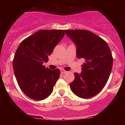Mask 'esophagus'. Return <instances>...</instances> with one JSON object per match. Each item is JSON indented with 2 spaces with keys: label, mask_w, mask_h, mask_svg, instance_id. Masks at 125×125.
<instances>
[{
  "label": "esophagus",
  "mask_w": 125,
  "mask_h": 125,
  "mask_svg": "<svg viewBox=\"0 0 125 125\" xmlns=\"http://www.w3.org/2000/svg\"><path fill=\"white\" fill-rule=\"evenodd\" d=\"M66 71L63 70V69H62V70H61V73H62V74H65V73H66Z\"/></svg>",
  "instance_id": "esophagus-1"
}]
</instances>
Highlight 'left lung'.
Instances as JSON below:
<instances>
[{"label":"left lung","mask_w":125,"mask_h":125,"mask_svg":"<svg viewBox=\"0 0 125 125\" xmlns=\"http://www.w3.org/2000/svg\"><path fill=\"white\" fill-rule=\"evenodd\" d=\"M76 47V56L84 58L82 72L74 73L71 89L78 97L88 99L97 95L106 85L112 71L113 58L105 41L85 30H65Z\"/></svg>","instance_id":"obj_1"}]
</instances>
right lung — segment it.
<instances>
[{
    "instance_id": "obj_1",
    "label": "right lung",
    "mask_w": 125,
    "mask_h": 125,
    "mask_svg": "<svg viewBox=\"0 0 125 125\" xmlns=\"http://www.w3.org/2000/svg\"><path fill=\"white\" fill-rule=\"evenodd\" d=\"M62 30H41L23 40L13 60L17 81L30 99L42 101L51 95L60 77L58 69L51 70L43 63L64 36Z\"/></svg>"
}]
</instances>
